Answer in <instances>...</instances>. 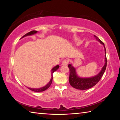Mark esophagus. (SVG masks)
<instances>
[{
	"label": "esophagus",
	"instance_id": "obj_1",
	"mask_svg": "<svg viewBox=\"0 0 120 120\" xmlns=\"http://www.w3.org/2000/svg\"><path fill=\"white\" fill-rule=\"evenodd\" d=\"M68 63H69V61L68 60H64L62 62L61 64L63 65V66H67V65L68 64Z\"/></svg>",
	"mask_w": 120,
	"mask_h": 120
}]
</instances>
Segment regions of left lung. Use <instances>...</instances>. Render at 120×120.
Listing matches in <instances>:
<instances>
[{
	"label": "left lung",
	"instance_id": "obj_1",
	"mask_svg": "<svg viewBox=\"0 0 120 120\" xmlns=\"http://www.w3.org/2000/svg\"><path fill=\"white\" fill-rule=\"evenodd\" d=\"M94 37L96 39L99 41L100 43L103 44L104 46L105 50V64L103 67L101 69V70L96 76H94L90 78H80L76 74V69L72 66V64H69L68 65V67L69 68V83L71 86L74 88L80 89V90H86L89 88H92V87L94 86L95 85L97 84L99 80H101L103 74L106 70L107 66V59L106 56V49H105L104 44L101 41L97 38L96 35H94Z\"/></svg>",
	"mask_w": 120,
	"mask_h": 120
}]
</instances>
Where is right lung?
Segmentation results:
<instances>
[{
    "instance_id": "add662e5",
    "label": "right lung",
    "mask_w": 120,
    "mask_h": 120,
    "mask_svg": "<svg viewBox=\"0 0 120 120\" xmlns=\"http://www.w3.org/2000/svg\"><path fill=\"white\" fill-rule=\"evenodd\" d=\"M37 32H38V31H32L31 32H28V33H26V34H25V35H24L23 36H22L21 38L25 37V36H26L33 35V34H36ZM59 68V65H56V67H54V68H53L52 69V70H51V71H52L51 72V80L49 82L48 84L46 85V86L42 87V88H28L30 89V90L34 91V92H43V91L45 90L46 89H47L50 86V85L52 84V79H53V76H52L53 73L54 71H56Z\"/></svg>"
}]
</instances>
